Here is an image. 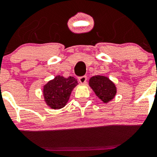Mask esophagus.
<instances>
[{"label": "esophagus", "mask_w": 157, "mask_h": 157, "mask_svg": "<svg viewBox=\"0 0 157 157\" xmlns=\"http://www.w3.org/2000/svg\"><path fill=\"white\" fill-rule=\"evenodd\" d=\"M79 81H80V83H86V80H87V77L86 76H83V77H80L78 78Z\"/></svg>", "instance_id": "obj_1"}]
</instances>
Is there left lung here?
Segmentation results:
<instances>
[{
    "label": "left lung",
    "mask_w": 157,
    "mask_h": 157,
    "mask_svg": "<svg viewBox=\"0 0 157 157\" xmlns=\"http://www.w3.org/2000/svg\"><path fill=\"white\" fill-rule=\"evenodd\" d=\"M89 85L104 103L112 101L116 94L115 83L105 76H93L90 79Z\"/></svg>",
    "instance_id": "left-lung-1"
}]
</instances>
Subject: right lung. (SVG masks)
<instances>
[{
  "label": "right lung",
  "instance_id": "1",
  "mask_svg": "<svg viewBox=\"0 0 157 157\" xmlns=\"http://www.w3.org/2000/svg\"><path fill=\"white\" fill-rule=\"evenodd\" d=\"M77 79L56 76L43 86V96L47 105L53 109H60L65 106L70 96L77 85Z\"/></svg>",
  "mask_w": 157,
  "mask_h": 157
}]
</instances>
